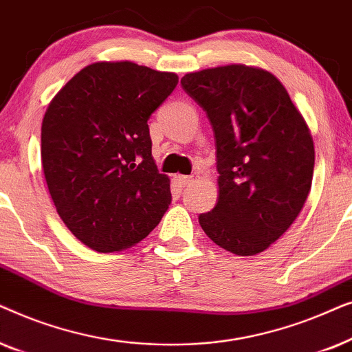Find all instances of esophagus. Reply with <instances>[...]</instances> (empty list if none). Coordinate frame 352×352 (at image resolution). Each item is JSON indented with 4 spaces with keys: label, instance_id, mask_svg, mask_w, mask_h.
<instances>
[{
    "label": "esophagus",
    "instance_id": "obj_1",
    "mask_svg": "<svg viewBox=\"0 0 352 352\" xmlns=\"http://www.w3.org/2000/svg\"><path fill=\"white\" fill-rule=\"evenodd\" d=\"M197 179H199V176H177V181H179L182 186L194 184Z\"/></svg>",
    "mask_w": 352,
    "mask_h": 352
}]
</instances>
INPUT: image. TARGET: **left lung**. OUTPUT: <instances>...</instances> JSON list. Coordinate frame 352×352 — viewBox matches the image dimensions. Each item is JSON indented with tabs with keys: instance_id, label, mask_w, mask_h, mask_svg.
Returning <instances> with one entry per match:
<instances>
[{
	"instance_id": "left-lung-1",
	"label": "left lung",
	"mask_w": 352,
	"mask_h": 352,
	"mask_svg": "<svg viewBox=\"0 0 352 352\" xmlns=\"http://www.w3.org/2000/svg\"><path fill=\"white\" fill-rule=\"evenodd\" d=\"M214 134L218 204L199 216L221 248L253 256L290 228L314 173V144L305 118L272 74L240 64L181 78Z\"/></svg>"
}]
</instances>
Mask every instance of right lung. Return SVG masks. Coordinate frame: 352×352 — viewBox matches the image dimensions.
Segmentation results:
<instances>
[{
	"label": "right lung",
	"mask_w": 352,
	"mask_h": 352,
	"mask_svg": "<svg viewBox=\"0 0 352 352\" xmlns=\"http://www.w3.org/2000/svg\"><path fill=\"white\" fill-rule=\"evenodd\" d=\"M177 75L133 62H96L51 100L41 163L57 213L99 253L146 239L171 204L170 179L152 158L147 120Z\"/></svg>",
	"instance_id": "1"
}]
</instances>
